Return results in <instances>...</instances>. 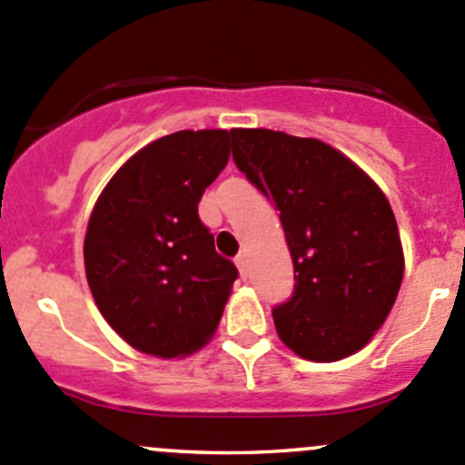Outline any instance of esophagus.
<instances>
[{"label": "esophagus", "mask_w": 465, "mask_h": 465, "mask_svg": "<svg viewBox=\"0 0 465 465\" xmlns=\"http://www.w3.org/2000/svg\"><path fill=\"white\" fill-rule=\"evenodd\" d=\"M234 264H237L239 272H242V277L246 275V271H248V257H246V252H239V255L234 257Z\"/></svg>", "instance_id": "1"}]
</instances>
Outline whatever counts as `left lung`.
Instances as JSON below:
<instances>
[{"mask_svg":"<svg viewBox=\"0 0 465 465\" xmlns=\"http://www.w3.org/2000/svg\"><path fill=\"white\" fill-rule=\"evenodd\" d=\"M232 161L280 210L295 286L272 309L282 342L313 362L365 347L403 282L390 201L344 154L318 138L231 129Z\"/></svg>","mask_w":465,"mask_h":465,"instance_id":"left-lung-1","label":"left lung"}]
</instances>
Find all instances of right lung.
Returning <instances> with one entry per match:
<instances>
[{
    "instance_id": "1",
    "label": "right lung",
    "mask_w": 465,
    "mask_h": 465,
    "mask_svg": "<svg viewBox=\"0 0 465 465\" xmlns=\"http://www.w3.org/2000/svg\"><path fill=\"white\" fill-rule=\"evenodd\" d=\"M226 129L150 143L103 190L84 237L91 295L109 327L150 356H188L222 320L237 268L214 251L199 201L226 167Z\"/></svg>"
}]
</instances>
